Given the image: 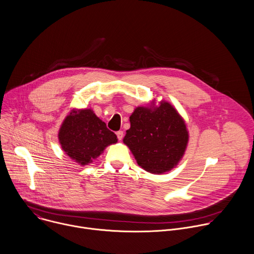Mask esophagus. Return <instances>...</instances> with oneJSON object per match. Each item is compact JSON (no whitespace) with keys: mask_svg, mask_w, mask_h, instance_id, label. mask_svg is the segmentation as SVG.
Segmentation results:
<instances>
[{"mask_svg":"<svg viewBox=\"0 0 254 254\" xmlns=\"http://www.w3.org/2000/svg\"><path fill=\"white\" fill-rule=\"evenodd\" d=\"M117 136H118V139H119V140H122L123 137H124V131H123V130L117 131Z\"/></svg>","mask_w":254,"mask_h":254,"instance_id":"1","label":"esophagus"}]
</instances>
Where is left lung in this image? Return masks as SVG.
I'll list each match as a JSON object with an SVG mask.
<instances>
[{
    "mask_svg": "<svg viewBox=\"0 0 254 254\" xmlns=\"http://www.w3.org/2000/svg\"><path fill=\"white\" fill-rule=\"evenodd\" d=\"M129 122L124 142L139 166L151 174H162L177 165L187 148L189 132L171 104L161 102L153 110L138 107Z\"/></svg>",
    "mask_w": 254,
    "mask_h": 254,
    "instance_id": "obj_1",
    "label": "left lung"
}]
</instances>
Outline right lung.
<instances>
[{
    "label": "right lung",
    "mask_w": 254,
    "mask_h": 254,
    "mask_svg": "<svg viewBox=\"0 0 254 254\" xmlns=\"http://www.w3.org/2000/svg\"><path fill=\"white\" fill-rule=\"evenodd\" d=\"M59 139L64 151L80 164L90 163L106 146L118 141L92 110L72 111L61 127Z\"/></svg>",
    "instance_id": "right-lung-1"
}]
</instances>
